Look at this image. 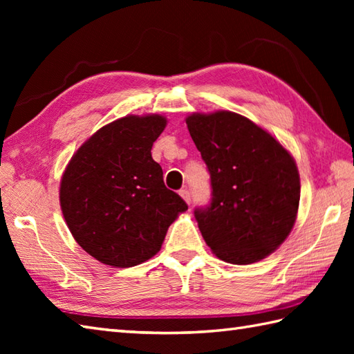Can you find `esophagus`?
<instances>
[{
	"mask_svg": "<svg viewBox=\"0 0 354 354\" xmlns=\"http://www.w3.org/2000/svg\"><path fill=\"white\" fill-rule=\"evenodd\" d=\"M179 194H181V198L187 202V204H190V201H192V194H190V190L187 189V187H184V189L179 190Z\"/></svg>",
	"mask_w": 354,
	"mask_h": 354,
	"instance_id": "34e87169",
	"label": "esophagus"
}]
</instances>
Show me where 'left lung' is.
<instances>
[{"mask_svg":"<svg viewBox=\"0 0 354 354\" xmlns=\"http://www.w3.org/2000/svg\"><path fill=\"white\" fill-rule=\"evenodd\" d=\"M207 164L212 202L194 209L202 237L232 265H250L280 246L299 204L295 160L272 135L236 112L192 114L185 120Z\"/></svg>","mask_w":354,"mask_h":354,"instance_id":"1","label":"left lung"}]
</instances>
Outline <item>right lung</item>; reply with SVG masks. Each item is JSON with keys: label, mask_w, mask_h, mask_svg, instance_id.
<instances>
[{"label": "right lung", "mask_w": 354, "mask_h": 354, "mask_svg": "<svg viewBox=\"0 0 354 354\" xmlns=\"http://www.w3.org/2000/svg\"><path fill=\"white\" fill-rule=\"evenodd\" d=\"M162 115L118 118L86 140L64 171L61 208L73 237L104 265L131 268L161 250L187 204L164 185L152 146Z\"/></svg>", "instance_id": "1"}]
</instances>
